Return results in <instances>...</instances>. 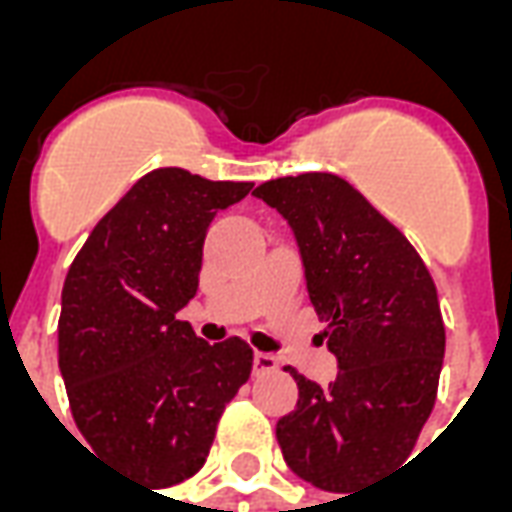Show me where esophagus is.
Returning a JSON list of instances; mask_svg holds the SVG:
<instances>
[{
  "mask_svg": "<svg viewBox=\"0 0 512 512\" xmlns=\"http://www.w3.org/2000/svg\"><path fill=\"white\" fill-rule=\"evenodd\" d=\"M279 362L271 354H263V351H257L255 354V373L257 376H263V373H271V370H277Z\"/></svg>",
  "mask_w": 512,
  "mask_h": 512,
  "instance_id": "esophagus-1",
  "label": "esophagus"
}]
</instances>
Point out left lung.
Masks as SVG:
<instances>
[{"label":"left lung","mask_w":512,"mask_h":512,"mask_svg":"<svg viewBox=\"0 0 512 512\" xmlns=\"http://www.w3.org/2000/svg\"><path fill=\"white\" fill-rule=\"evenodd\" d=\"M252 194L288 219L340 365L329 386L288 367L299 403L277 441L301 480L348 494L406 461L433 411L444 359L436 285L406 235L332 172L266 180Z\"/></svg>","instance_id":"obj_1"}]
</instances>
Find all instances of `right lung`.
<instances>
[{
    "instance_id": "add662e5",
    "label": "right lung",
    "mask_w": 512,
    "mask_h": 512,
    "mask_svg": "<svg viewBox=\"0 0 512 512\" xmlns=\"http://www.w3.org/2000/svg\"><path fill=\"white\" fill-rule=\"evenodd\" d=\"M249 189L180 167L147 172L95 224L62 285L73 422L98 458L153 488L200 472L224 406L252 373L241 337L208 345L175 318L197 293L208 224Z\"/></svg>"
}]
</instances>
